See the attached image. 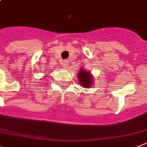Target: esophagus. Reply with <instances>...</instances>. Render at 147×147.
<instances>
[{"instance_id":"34e87169","label":"esophagus","mask_w":147,"mask_h":147,"mask_svg":"<svg viewBox=\"0 0 147 147\" xmlns=\"http://www.w3.org/2000/svg\"><path fill=\"white\" fill-rule=\"evenodd\" d=\"M68 64H69L68 61H64L63 62V63H62V65H63V67H64V68H66V67H68Z\"/></svg>"}]
</instances>
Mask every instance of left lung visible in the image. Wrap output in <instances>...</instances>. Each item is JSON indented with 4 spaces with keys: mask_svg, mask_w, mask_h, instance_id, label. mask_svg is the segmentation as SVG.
I'll list each match as a JSON object with an SVG mask.
<instances>
[{
    "mask_svg": "<svg viewBox=\"0 0 147 147\" xmlns=\"http://www.w3.org/2000/svg\"><path fill=\"white\" fill-rule=\"evenodd\" d=\"M78 78L79 80V84H81L83 87L89 88L92 85L94 78L89 71L81 69L78 74Z\"/></svg>",
    "mask_w": 147,
    "mask_h": 147,
    "instance_id": "8db88e82",
    "label": "left lung"
}]
</instances>
